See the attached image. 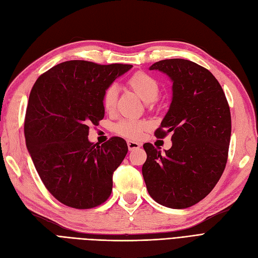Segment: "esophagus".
Here are the masks:
<instances>
[{
	"instance_id": "34e87169",
	"label": "esophagus",
	"mask_w": 258,
	"mask_h": 258,
	"mask_svg": "<svg viewBox=\"0 0 258 258\" xmlns=\"http://www.w3.org/2000/svg\"><path fill=\"white\" fill-rule=\"evenodd\" d=\"M127 145H128V148H129L130 152L131 151H135V150H138V148L141 146V144L138 143V142H134V141H128Z\"/></svg>"
}]
</instances>
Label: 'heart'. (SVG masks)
I'll use <instances>...</instances> for the list:
<instances>
[{
	"label": "heart",
	"instance_id": "heart-1",
	"mask_svg": "<svg viewBox=\"0 0 258 258\" xmlns=\"http://www.w3.org/2000/svg\"><path fill=\"white\" fill-rule=\"evenodd\" d=\"M129 87L141 98L145 103H153L159 97V84L154 77L145 72H137L129 77L127 82ZM118 89L115 85H111L104 90L102 96V104L104 110L112 112L117 102ZM147 127L145 121L123 119L116 124V132L118 135L130 139L138 140L142 136L143 130Z\"/></svg>",
	"mask_w": 258,
	"mask_h": 258
}]
</instances>
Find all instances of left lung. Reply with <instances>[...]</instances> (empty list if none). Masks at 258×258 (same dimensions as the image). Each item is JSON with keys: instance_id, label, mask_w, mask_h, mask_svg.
I'll return each mask as SVG.
<instances>
[{"instance_id": "left-lung-1", "label": "left lung", "mask_w": 258, "mask_h": 258, "mask_svg": "<svg viewBox=\"0 0 258 258\" xmlns=\"http://www.w3.org/2000/svg\"><path fill=\"white\" fill-rule=\"evenodd\" d=\"M150 70L172 81V102L155 136L172 134L165 154L151 143L142 174L150 196L171 209L198 204L214 188L228 157L230 110L222 86L209 70L185 59L156 62Z\"/></svg>"}]
</instances>
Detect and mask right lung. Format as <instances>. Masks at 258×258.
<instances>
[{
  "mask_svg": "<svg viewBox=\"0 0 258 258\" xmlns=\"http://www.w3.org/2000/svg\"><path fill=\"white\" fill-rule=\"evenodd\" d=\"M131 64L66 61L38 77L25 119L27 148L46 188L61 204L91 209L111 196L113 173L128 153L123 139L89 142L104 117L102 96Z\"/></svg>",
  "mask_w": 258,
  "mask_h": 258,
  "instance_id": "1",
  "label": "right lung"
}]
</instances>
